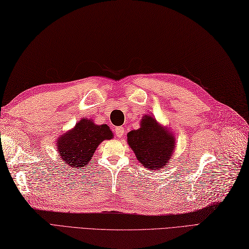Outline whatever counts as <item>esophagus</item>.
<instances>
[{"label": "esophagus", "mask_w": 249, "mask_h": 249, "mask_svg": "<svg viewBox=\"0 0 249 249\" xmlns=\"http://www.w3.org/2000/svg\"><path fill=\"white\" fill-rule=\"evenodd\" d=\"M124 132V130L123 126H117V128L115 129V134H116V136H117L118 138L123 137Z\"/></svg>", "instance_id": "obj_1"}]
</instances>
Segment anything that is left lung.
I'll return each instance as SVG.
<instances>
[{
	"label": "left lung",
	"instance_id": "1",
	"mask_svg": "<svg viewBox=\"0 0 249 249\" xmlns=\"http://www.w3.org/2000/svg\"><path fill=\"white\" fill-rule=\"evenodd\" d=\"M128 144L137 160L148 170H160L170 162L177 147V139L166 125L160 124L152 115H144L137 130L128 133Z\"/></svg>",
	"mask_w": 249,
	"mask_h": 249
}]
</instances>
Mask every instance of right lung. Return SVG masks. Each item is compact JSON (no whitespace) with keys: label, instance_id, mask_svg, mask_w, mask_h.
<instances>
[{"label":"right lung","instance_id":"add662e5","mask_svg":"<svg viewBox=\"0 0 249 249\" xmlns=\"http://www.w3.org/2000/svg\"><path fill=\"white\" fill-rule=\"evenodd\" d=\"M114 137L107 124H96L94 120L81 118L72 129L60 135L56 141L57 152L63 163L74 170L89 163L97 147Z\"/></svg>","mask_w":249,"mask_h":249}]
</instances>
